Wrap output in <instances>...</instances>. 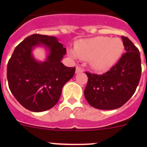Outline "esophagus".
Returning <instances> with one entry per match:
<instances>
[{
    "label": "esophagus",
    "instance_id": "1",
    "mask_svg": "<svg viewBox=\"0 0 147 147\" xmlns=\"http://www.w3.org/2000/svg\"><path fill=\"white\" fill-rule=\"evenodd\" d=\"M83 72V69L82 67H80V66H76V74H79V73Z\"/></svg>",
    "mask_w": 147,
    "mask_h": 147
}]
</instances>
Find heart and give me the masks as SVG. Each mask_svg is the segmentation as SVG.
<instances>
[{"label":"heart","mask_w":147,"mask_h":147,"mask_svg":"<svg viewBox=\"0 0 147 147\" xmlns=\"http://www.w3.org/2000/svg\"><path fill=\"white\" fill-rule=\"evenodd\" d=\"M124 51V44L119 38L96 37L79 40L75 44V51L68 49L71 57L88 60L93 71L103 72L117 62Z\"/></svg>","instance_id":"b5f03b06"}]
</instances>
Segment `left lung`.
<instances>
[{
  "label": "left lung",
  "mask_w": 147,
  "mask_h": 147,
  "mask_svg": "<svg viewBox=\"0 0 147 147\" xmlns=\"http://www.w3.org/2000/svg\"><path fill=\"white\" fill-rule=\"evenodd\" d=\"M121 38L126 53L115 65L102 75L86 72L88 81L85 97L95 108H119L132 97L138 85L141 74L139 51L129 38Z\"/></svg>",
  "instance_id": "1"
}]
</instances>
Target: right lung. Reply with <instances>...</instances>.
Returning a JSON list of instances; mask_svg holds the SVG:
<instances>
[{"instance_id": "add662e5", "label": "right lung", "mask_w": 147, "mask_h": 147, "mask_svg": "<svg viewBox=\"0 0 147 147\" xmlns=\"http://www.w3.org/2000/svg\"><path fill=\"white\" fill-rule=\"evenodd\" d=\"M37 47L47 51L44 61L33 57L32 51ZM65 54V48L53 36L35 34L16 46L8 62L7 80L11 93L22 106L42 112L57 103L62 88L75 73V67H66L61 62Z\"/></svg>"}]
</instances>
